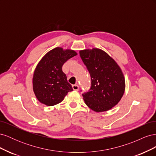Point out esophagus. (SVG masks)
I'll list each match as a JSON object with an SVG mask.
<instances>
[{
  "mask_svg": "<svg viewBox=\"0 0 156 156\" xmlns=\"http://www.w3.org/2000/svg\"><path fill=\"white\" fill-rule=\"evenodd\" d=\"M72 88L74 90H79V86L77 85V84H73V85H72Z\"/></svg>",
  "mask_w": 156,
  "mask_h": 156,
  "instance_id": "esophagus-1",
  "label": "esophagus"
}]
</instances>
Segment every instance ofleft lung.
<instances>
[{
    "instance_id": "1",
    "label": "left lung",
    "mask_w": 156,
    "mask_h": 156,
    "mask_svg": "<svg viewBox=\"0 0 156 156\" xmlns=\"http://www.w3.org/2000/svg\"><path fill=\"white\" fill-rule=\"evenodd\" d=\"M79 54L92 81L90 89L83 94L86 105L97 112L111 109L120 101L125 91V78L121 68L100 49L81 50Z\"/></svg>"
}]
</instances>
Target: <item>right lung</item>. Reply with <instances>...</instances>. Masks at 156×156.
<instances>
[{
  "mask_svg": "<svg viewBox=\"0 0 156 156\" xmlns=\"http://www.w3.org/2000/svg\"><path fill=\"white\" fill-rule=\"evenodd\" d=\"M74 50L58 47L48 52L37 64L32 78L33 91L40 103L53 106L62 101L68 92L73 91L62 67L76 56Z\"/></svg>",
  "mask_w": 156,
  "mask_h": 156,
  "instance_id": "1",
  "label": "right lung"
}]
</instances>
